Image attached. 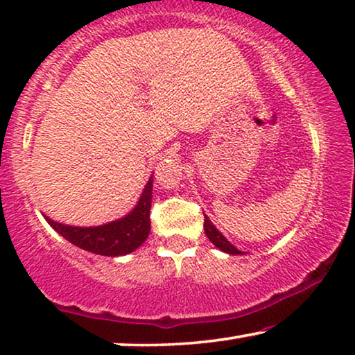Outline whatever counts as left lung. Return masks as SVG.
<instances>
[{
	"instance_id": "left-lung-1",
	"label": "left lung",
	"mask_w": 355,
	"mask_h": 355,
	"mask_svg": "<svg viewBox=\"0 0 355 355\" xmlns=\"http://www.w3.org/2000/svg\"><path fill=\"white\" fill-rule=\"evenodd\" d=\"M203 227H205V234L208 236V239L211 241V244L218 247L221 252H226V254H230V255H244V252H241L237 247L232 245L231 242L216 230L215 225H213V223L210 221V218H208L207 215H205V225H203Z\"/></svg>"
}]
</instances>
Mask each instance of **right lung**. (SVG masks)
I'll use <instances>...</instances> for the list:
<instances>
[{"mask_svg": "<svg viewBox=\"0 0 355 355\" xmlns=\"http://www.w3.org/2000/svg\"><path fill=\"white\" fill-rule=\"evenodd\" d=\"M153 176H150L147 186L139 197L137 205L119 220L110 221L100 226H69L62 223L53 221L46 215L48 221L58 234L76 247H80L87 252L105 257L128 255L147 241L150 234V207H152Z\"/></svg>", "mask_w": 355, "mask_h": 355, "instance_id": "right-lung-1", "label": "right lung"}]
</instances>
